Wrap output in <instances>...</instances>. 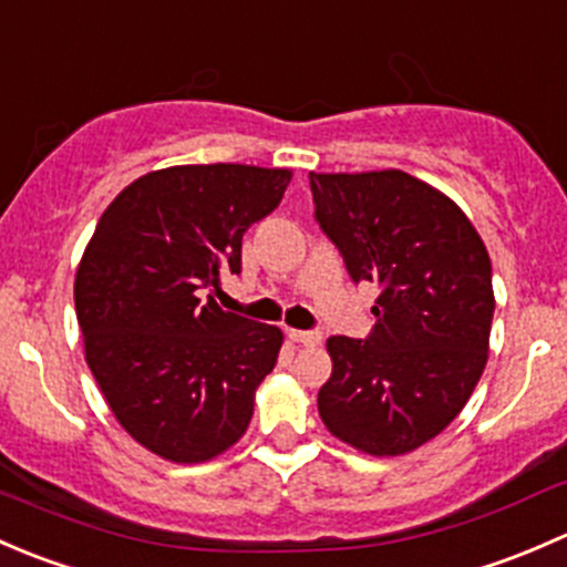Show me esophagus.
I'll use <instances>...</instances> for the list:
<instances>
[{"instance_id":"34e87169","label":"esophagus","mask_w":567,"mask_h":567,"mask_svg":"<svg viewBox=\"0 0 567 567\" xmlns=\"http://www.w3.org/2000/svg\"><path fill=\"white\" fill-rule=\"evenodd\" d=\"M288 337L299 346H318L320 342V331H299V329H290Z\"/></svg>"}]
</instances>
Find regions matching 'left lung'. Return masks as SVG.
Returning <instances> with one entry per match:
<instances>
[{
  "label": "left lung",
  "instance_id": "8db88e82",
  "mask_svg": "<svg viewBox=\"0 0 567 567\" xmlns=\"http://www.w3.org/2000/svg\"><path fill=\"white\" fill-rule=\"evenodd\" d=\"M310 188L353 282L381 288L368 340L326 342L320 420L359 453L405 455L461 414L488 362V249L447 194L403 169L310 173Z\"/></svg>",
  "mask_w": 567,
  "mask_h": 567
}]
</instances>
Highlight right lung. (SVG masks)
I'll list each match as a JSON object with an SVG mask.
<instances>
[{
	"label": "right lung",
	"mask_w": 567,
	"mask_h": 567,
	"mask_svg": "<svg viewBox=\"0 0 567 567\" xmlns=\"http://www.w3.org/2000/svg\"><path fill=\"white\" fill-rule=\"evenodd\" d=\"M290 177L249 164L156 169L112 199L84 249L73 282L84 359L123 431L164 461H210L247 433L282 331L225 312L210 290L241 271L244 233Z\"/></svg>",
	"instance_id": "1"
}]
</instances>
